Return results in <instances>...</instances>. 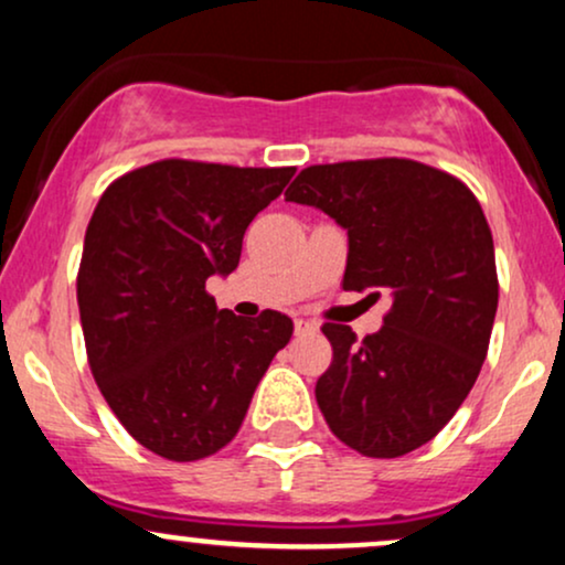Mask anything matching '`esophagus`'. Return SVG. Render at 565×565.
<instances>
[{
  "instance_id": "1",
  "label": "esophagus",
  "mask_w": 565,
  "mask_h": 565,
  "mask_svg": "<svg viewBox=\"0 0 565 565\" xmlns=\"http://www.w3.org/2000/svg\"><path fill=\"white\" fill-rule=\"evenodd\" d=\"M316 332H319V323H316V321H305V319H297V321H295V334H297V337L316 334Z\"/></svg>"
}]
</instances>
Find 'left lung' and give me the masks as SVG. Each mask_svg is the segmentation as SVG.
Listing matches in <instances>:
<instances>
[{"instance_id": "left-lung-1", "label": "left lung", "mask_w": 565, "mask_h": 565, "mask_svg": "<svg viewBox=\"0 0 565 565\" xmlns=\"http://www.w3.org/2000/svg\"><path fill=\"white\" fill-rule=\"evenodd\" d=\"M284 196L348 231L342 287L393 297L364 340L345 323L321 327L332 342L316 382L323 419L364 457H404L462 406L489 350L499 281L481 204L462 180L412 159L313 164Z\"/></svg>"}]
</instances>
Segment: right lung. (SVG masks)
<instances>
[{
  "label": "right lung",
  "mask_w": 565,
  "mask_h": 565,
  "mask_svg": "<svg viewBox=\"0 0 565 565\" xmlns=\"http://www.w3.org/2000/svg\"><path fill=\"white\" fill-rule=\"evenodd\" d=\"M295 167L161 159L97 201L76 276L93 377L148 451L193 462L231 444L291 319L217 310L206 278L228 276L244 231Z\"/></svg>",
  "instance_id": "1"
}]
</instances>
